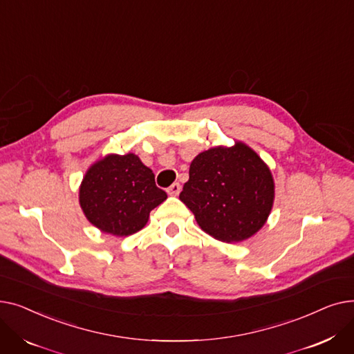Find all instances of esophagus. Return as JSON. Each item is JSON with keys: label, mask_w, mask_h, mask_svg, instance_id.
Returning a JSON list of instances; mask_svg holds the SVG:
<instances>
[{"label": "esophagus", "mask_w": 354, "mask_h": 354, "mask_svg": "<svg viewBox=\"0 0 354 354\" xmlns=\"http://www.w3.org/2000/svg\"><path fill=\"white\" fill-rule=\"evenodd\" d=\"M180 189H182V188H180V185H179L178 182H175V183H172V185H171V187H169V188H167V189H166V192H167V194H169L171 196H176V195H179Z\"/></svg>", "instance_id": "esophagus-1"}]
</instances>
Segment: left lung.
<instances>
[{"label": "left lung", "mask_w": 354, "mask_h": 354, "mask_svg": "<svg viewBox=\"0 0 354 354\" xmlns=\"http://www.w3.org/2000/svg\"><path fill=\"white\" fill-rule=\"evenodd\" d=\"M274 198L268 165L239 140L196 155L179 195L198 225L222 243H241L255 235L266 225Z\"/></svg>", "instance_id": "8db88e82"}]
</instances>
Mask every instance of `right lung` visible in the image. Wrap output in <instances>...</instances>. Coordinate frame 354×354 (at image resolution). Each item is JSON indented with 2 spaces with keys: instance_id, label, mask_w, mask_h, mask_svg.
Here are the masks:
<instances>
[{
  "instance_id": "1",
  "label": "right lung",
  "mask_w": 354,
  "mask_h": 354,
  "mask_svg": "<svg viewBox=\"0 0 354 354\" xmlns=\"http://www.w3.org/2000/svg\"><path fill=\"white\" fill-rule=\"evenodd\" d=\"M167 198L151 167L135 153H109L90 165L79 188V202L90 224L104 234L127 236L140 231L149 214Z\"/></svg>"
}]
</instances>
